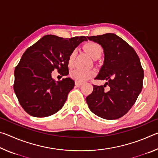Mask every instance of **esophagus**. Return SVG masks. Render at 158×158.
Instances as JSON below:
<instances>
[{"instance_id": "obj_1", "label": "esophagus", "mask_w": 158, "mask_h": 158, "mask_svg": "<svg viewBox=\"0 0 158 158\" xmlns=\"http://www.w3.org/2000/svg\"><path fill=\"white\" fill-rule=\"evenodd\" d=\"M83 83L82 82H80V81H75V85H77V86H79V85H81Z\"/></svg>"}]
</instances>
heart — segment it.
Listing matches in <instances>:
<instances>
[{"mask_svg": "<svg viewBox=\"0 0 158 158\" xmlns=\"http://www.w3.org/2000/svg\"><path fill=\"white\" fill-rule=\"evenodd\" d=\"M84 48L86 52L90 56V57L93 59H98L102 54L103 50L102 48L99 44L95 42H88L84 45ZM75 56V51L72 52L68 58V65L71 67L73 64L74 58ZM95 74V73L91 70H84L81 69H74L71 70L69 75L73 79L77 81L83 82L85 81L92 77Z\"/></svg>", "mask_w": 158, "mask_h": 158, "instance_id": "b5f03b06", "label": "heart"}]
</instances>
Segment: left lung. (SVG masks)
Masks as SVG:
<instances>
[{
	"label": "left lung",
	"mask_w": 158,
	"mask_h": 158,
	"mask_svg": "<svg viewBox=\"0 0 158 158\" xmlns=\"http://www.w3.org/2000/svg\"><path fill=\"white\" fill-rule=\"evenodd\" d=\"M103 48L105 60L95 79L106 80L104 85H93L85 100L90 110L107 120L118 119L129 111L143 87V69L135 49L114 33L87 37ZM107 85L110 90L106 92Z\"/></svg>",
	"instance_id": "left-lung-1"
}]
</instances>
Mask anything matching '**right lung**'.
<instances>
[{"mask_svg":"<svg viewBox=\"0 0 158 158\" xmlns=\"http://www.w3.org/2000/svg\"><path fill=\"white\" fill-rule=\"evenodd\" d=\"M84 40L85 36L65 39L47 35L26 50L15 69L14 90L29 115L47 117L63 107L74 81L65 78L56 82L52 73L56 69L68 75L69 56Z\"/></svg>","mask_w":158,"mask_h":158,"instance_id":"1","label":"right lung"}]
</instances>
